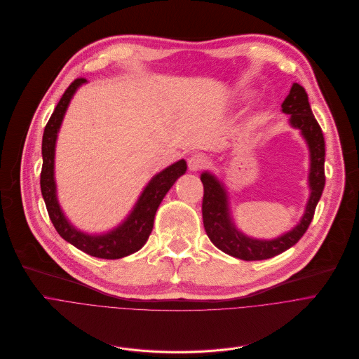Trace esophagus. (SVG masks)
<instances>
[{
  "mask_svg": "<svg viewBox=\"0 0 359 359\" xmlns=\"http://www.w3.org/2000/svg\"><path fill=\"white\" fill-rule=\"evenodd\" d=\"M208 158L203 156V154H195L189 158L187 164H189V169L194 170V172H198L201 169H203V167L208 165Z\"/></svg>",
  "mask_w": 359,
  "mask_h": 359,
  "instance_id": "34e87169",
  "label": "esophagus"
}]
</instances>
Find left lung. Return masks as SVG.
Masks as SVG:
<instances>
[{
    "label": "left lung",
    "instance_id": "1",
    "mask_svg": "<svg viewBox=\"0 0 359 359\" xmlns=\"http://www.w3.org/2000/svg\"><path fill=\"white\" fill-rule=\"evenodd\" d=\"M281 109L284 114L290 115L292 126L302 131L310 149L309 182L312 194H310L300 224L293 231L271 241H259L245 236L235 229L231 222L226 194L222 184L209 173H203L201 176L203 183L202 217L209 240L221 251L240 259H267L284 252L299 243L313 219L316 205L325 187V138L320 126L318 124L312 109H310L304 88L299 83H293L290 93L281 104Z\"/></svg>",
    "mask_w": 359,
    "mask_h": 359
}]
</instances>
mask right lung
Listing matches in <instances>:
<instances>
[{
	"instance_id": "1",
	"label": "right lung",
	"mask_w": 359,
	"mask_h": 359,
	"mask_svg": "<svg viewBox=\"0 0 359 359\" xmlns=\"http://www.w3.org/2000/svg\"><path fill=\"white\" fill-rule=\"evenodd\" d=\"M85 82V78H78L67 86L50 119L46 124L41 141L43 165L40 173V187L47 213H49L53 226L65 241L70 243L78 250L92 257L116 259L138 251L147 243L153 229L154 215L160 202L163 201L165 194L169 192V189L173 186L176 179L186 172L187 167L184 160H179L177 163L169 165L167 169L156 175L146 186V189L142 190V194L127 221L123 225H119L116 229L98 236L83 233L72 226L66 221L56 199V186L53 177L55 144L66 108L72 97H74L75 90Z\"/></svg>"
}]
</instances>
